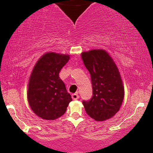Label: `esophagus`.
I'll return each mask as SVG.
<instances>
[{"instance_id":"34e87169","label":"esophagus","mask_w":153,"mask_h":153,"mask_svg":"<svg viewBox=\"0 0 153 153\" xmlns=\"http://www.w3.org/2000/svg\"><path fill=\"white\" fill-rule=\"evenodd\" d=\"M72 99L73 100H77L79 99V95L78 93H76V94H73L72 95Z\"/></svg>"}]
</instances>
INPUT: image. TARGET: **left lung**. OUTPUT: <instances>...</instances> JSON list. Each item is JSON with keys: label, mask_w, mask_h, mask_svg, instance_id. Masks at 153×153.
Segmentation results:
<instances>
[{"label": "left lung", "mask_w": 153, "mask_h": 153, "mask_svg": "<svg viewBox=\"0 0 153 153\" xmlns=\"http://www.w3.org/2000/svg\"><path fill=\"white\" fill-rule=\"evenodd\" d=\"M81 57L90 73L93 96L82 101L87 114L96 121H104L118 112L124 99V86L118 68L106 51L84 52Z\"/></svg>", "instance_id": "8db88e82"}]
</instances>
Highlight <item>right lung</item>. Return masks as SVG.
<instances>
[{
	"label": "right lung",
	"mask_w": 153,
	"mask_h": 153,
	"mask_svg": "<svg viewBox=\"0 0 153 153\" xmlns=\"http://www.w3.org/2000/svg\"><path fill=\"white\" fill-rule=\"evenodd\" d=\"M69 59V55L48 52L35 65L29 79L27 97L31 108L40 118L47 120L59 118L65 113L72 101L71 94L59 77Z\"/></svg>",
	"instance_id": "right-lung-1"
}]
</instances>
